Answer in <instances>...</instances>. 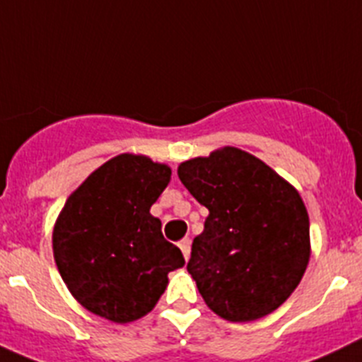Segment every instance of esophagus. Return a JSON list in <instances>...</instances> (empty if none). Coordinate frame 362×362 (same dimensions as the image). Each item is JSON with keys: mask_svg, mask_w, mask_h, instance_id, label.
I'll list each match as a JSON object with an SVG mask.
<instances>
[{"mask_svg": "<svg viewBox=\"0 0 362 362\" xmlns=\"http://www.w3.org/2000/svg\"><path fill=\"white\" fill-rule=\"evenodd\" d=\"M179 248H181V252H183L185 259H187V261H188V257H190V239H188V238L181 239V241H179Z\"/></svg>", "mask_w": 362, "mask_h": 362, "instance_id": "34e87169", "label": "esophagus"}]
</instances>
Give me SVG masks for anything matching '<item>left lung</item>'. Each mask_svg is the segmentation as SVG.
Segmentation results:
<instances>
[{"label":"left lung","mask_w":362,"mask_h":362,"mask_svg":"<svg viewBox=\"0 0 362 362\" xmlns=\"http://www.w3.org/2000/svg\"><path fill=\"white\" fill-rule=\"evenodd\" d=\"M177 175L209 209L187 267L209 308L232 322L279 308L310 259V221L299 192L233 146L181 163Z\"/></svg>","instance_id":"left-lung-1"}]
</instances>
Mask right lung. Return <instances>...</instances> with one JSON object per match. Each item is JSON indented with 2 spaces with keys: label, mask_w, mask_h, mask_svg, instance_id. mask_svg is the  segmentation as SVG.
<instances>
[{
  "label": "right lung",
  "mask_w": 362,
  "mask_h": 362,
  "mask_svg": "<svg viewBox=\"0 0 362 362\" xmlns=\"http://www.w3.org/2000/svg\"><path fill=\"white\" fill-rule=\"evenodd\" d=\"M170 166L121 153L70 194L52 233L57 270L78 303L114 322L143 317L185 257L150 214Z\"/></svg>",
  "instance_id": "right-lung-1"
}]
</instances>
